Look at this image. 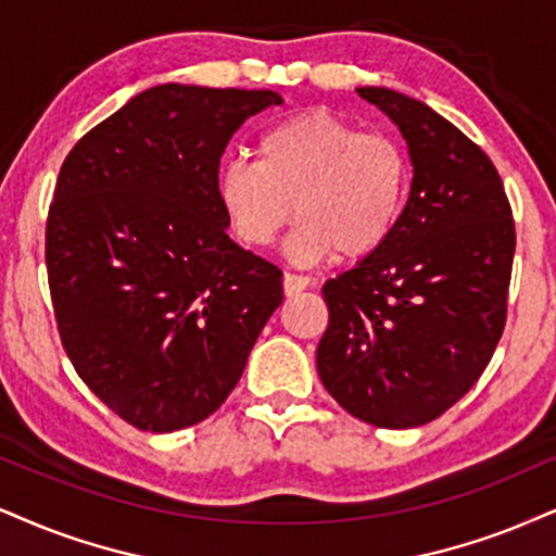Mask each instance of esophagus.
<instances>
[{"instance_id": "34e87169", "label": "esophagus", "mask_w": 556, "mask_h": 556, "mask_svg": "<svg viewBox=\"0 0 556 556\" xmlns=\"http://www.w3.org/2000/svg\"><path fill=\"white\" fill-rule=\"evenodd\" d=\"M309 286V278L304 276H296V273H283V291L286 296H296Z\"/></svg>"}]
</instances>
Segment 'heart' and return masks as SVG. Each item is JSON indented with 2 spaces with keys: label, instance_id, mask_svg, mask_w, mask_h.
Returning <instances> with one entry per match:
<instances>
[{
  "label": "heart",
  "instance_id": "heart-1",
  "mask_svg": "<svg viewBox=\"0 0 556 556\" xmlns=\"http://www.w3.org/2000/svg\"><path fill=\"white\" fill-rule=\"evenodd\" d=\"M255 152L257 162L231 160L216 175L218 205L244 244L276 242L293 208L299 263H361L392 239L409 195V160L392 136L314 108L265 128Z\"/></svg>",
  "mask_w": 556,
  "mask_h": 556
}]
</instances>
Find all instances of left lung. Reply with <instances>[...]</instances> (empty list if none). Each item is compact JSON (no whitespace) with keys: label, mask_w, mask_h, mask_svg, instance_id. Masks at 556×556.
<instances>
[{"label":"left lung","mask_w":556,"mask_h":556,"mask_svg":"<svg viewBox=\"0 0 556 556\" xmlns=\"http://www.w3.org/2000/svg\"><path fill=\"white\" fill-rule=\"evenodd\" d=\"M358 94L396 123L415 175L392 239L321 289L317 371L358 420L417 428L454 407L495 353L516 224L495 164L454 123L394 89Z\"/></svg>","instance_id":"left-lung-1"}]
</instances>
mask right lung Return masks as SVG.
Masks as SVG:
<instances>
[{"mask_svg":"<svg viewBox=\"0 0 556 556\" xmlns=\"http://www.w3.org/2000/svg\"><path fill=\"white\" fill-rule=\"evenodd\" d=\"M270 89L160 85L81 136L61 164L46 267L61 345L121 420L173 433L222 407L283 273L226 235L218 162Z\"/></svg>","mask_w":556,"mask_h":556,"instance_id":"obj_1","label":"right lung"}]
</instances>
